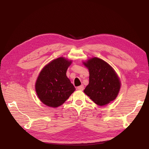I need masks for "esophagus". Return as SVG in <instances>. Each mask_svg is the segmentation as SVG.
I'll list each match as a JSON object with an SVG mask.
<instances>
[{
	"label": "esophagus",
	"mask_w": 149,
	"mask_h": 149,
	"mask_svg": "<svg viewBox=\"0 0 149 149\" xmlns=\"http://www.w3.org/2000/svg\"><path fill=\"white\" fill-rule=\"evenodd\" d=\"M77 89L78 90H79V91H83V90L84 89V86L83 84H81V86H78L77 88Z\"/></svg>",
	"instance_id": "esophagus-1"
}]
</instances>
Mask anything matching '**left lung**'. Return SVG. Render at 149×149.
<instances>
[{
    "mask_svg": "<svg viewBox=\"0 0 149 149\" xmlns=\"http://www.w3.org/2000/svg\"><path fill=\"white\" fill-rule=\"evenodd\" d=\"M89 73V84L84 90L96 104L104 106L114 101L120 88V79L107 62L94 57L83 62Z\"/></svg>",
    "mask_w": 149,
    "mask_h": 149,
    "instance_id": "obj_1",
    "label": "left lung"
}]
</instances>
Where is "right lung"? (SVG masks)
Returning <instances> with one entry per match:
<instances>
[{"instance_id":"add662e5","label":"right lung","mask_w":149,"mask_h":149,"mask_svg":"<svg viewBox=\"0 0 149 149\" xmlns=\"http://www.w3.org/2000/svg\"><path fill=\"white\" fill-rule=\"evenodd\" d=\"M71 63L63 57H60L49 62L40 71L35 83V90L44 104L57 107L62 105L75 91L66 74Z\"/></svg>"}]
</instances>
